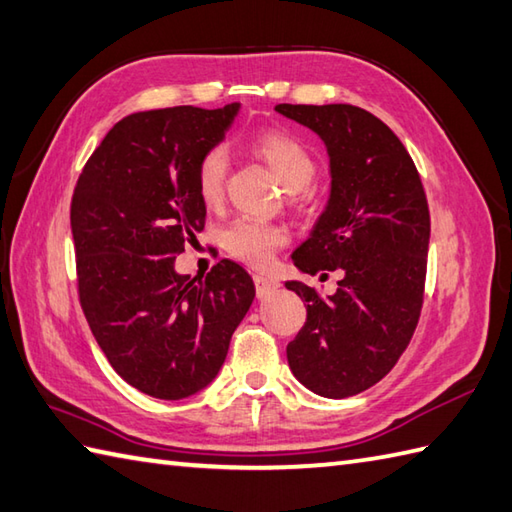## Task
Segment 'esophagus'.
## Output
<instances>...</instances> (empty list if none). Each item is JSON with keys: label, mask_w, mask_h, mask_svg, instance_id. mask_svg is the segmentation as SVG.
<instances>
[{"label": "esophagus", "mask_w": 512, "mask_h": 512, "mask_svg": "<svg viewBox=\"0 0 512 512\" xmlns=\"http://www.w3.org/2000/svg\"><path fill=\"white\" fill-rule=\"evenodd\" d=\"M254 285H256V296L258 298H267L274 294V291L280 287V283L276 278H269V276H263V274H256L254 276Z\"/></svg>", "instance_id": "obj_1"}]
</instances>
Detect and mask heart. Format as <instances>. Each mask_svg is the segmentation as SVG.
Instances as JSON below:
<instances>
[{
    "label": "heart",
    "instance_id": "heart-1",
    "mask_svg": "<svg viewBox=\"0 0 512 512\" xmlns=\"http://www.w3.org/2000/svg\"><path fill=\"white\" fill-rule=\"evenodd\" d=\"M252 152L263 161L276 181L291 194V203L305 205L309 183L316 176V159L294 134L283 130H269L258 134L252 141ZM227 181V156L221 148L207 150L196 165V192L205 207L216 210L225 198ZM287 245V232L278 225H267L238 218L225 229L223 247L229 256H234L252 267H265L280 247Z\"/></svg>",
    "mask_w": 512,
    "mask_h": 512
}]
</instances>
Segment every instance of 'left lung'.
<instances>
[{"instance_id":"left-lung-1","label":"left lung","mask_w":512,"mask_h":512,"mask_svg":"<svg viewBox=\"0 0 512 512\" xmlns=\"http://www.w3.org/2000/svg\"><path fill=\"white\" fill-rule=\"evenodd\" d=\"M276 110L320 134L331 159V198L291 258L307 274L342 271L322 300L302 283L307 320L287 344L291 373L322 398H349L387 375L424 305L431 214L411 154L371 112L349 103Z\"/></svg>"}]
</instances>
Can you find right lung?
I'll return each instance as SVG.
<instances>
[{
  "label": "right lung",
  "instance_id": "right-lung-1",
  "mask_svg": "<svg viewBox=\"0 0 512 512\" xmlns=\"http://www.w3.org/2000/svg\"><path fill=\"white\" fill-rule=\"evenodd\" d=\"M238 103L176 106L121 119L90 154L70 203L77 291L112 369L145 395L181 400L207 387L254 300L232 260L203 280L176 254L205 227L196 165L225 137Z\"/></svg>",
  "mask_w": 512,
  "mask_h": 512
}]
</instances>
